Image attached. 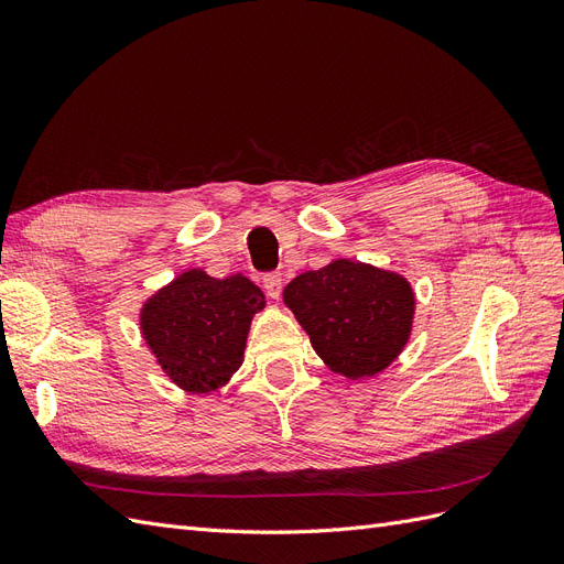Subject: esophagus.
<instances>
[{
    "label": "esophagus",
    "instance_id": "1",
    "mask_svg": "<svg viewBox=\"0 0 564 564\" xmlns=\"http://www.w3.org/2000/svg\"><path fill=\"white\" fill-rule=\"evenodd\" d=\"M263 286L270 299H280L282 294V286H284V280L280 272H268V275H263Z\"/></svg>",
    "mask_w": 564,
    "mask_h": 564
}]
</instances>
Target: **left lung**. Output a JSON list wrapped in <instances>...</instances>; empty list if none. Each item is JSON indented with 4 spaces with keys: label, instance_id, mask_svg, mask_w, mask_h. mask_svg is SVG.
I'll return each mask as SVG.
<instances>
[{
    "label": "left lung",
    "instance_id": "8db88e82",
    "mask_svg": "<svg viewBox=\"0 0 564 564\" xmlns=\"http://www.w3.org/2000/svg\"><path fill=\"white\" fill-rule=\"evenodd\" d=\"M282 296L322 362L350 381L388 369L412 336L414 289L392 270L336 259L294 278Z\"/></svg>",
    "mask_w": 564,
    "mask_h": 564
}]
</instances>
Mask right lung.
Listing matches in <instances>:
<instances>
[{
	"instance_id": "add662e5",
	"label": "right lung",
	"mask_w": 564,
	"mask_h": 564,
	"mask_svg": "<svg viewBox=\"0 0 564 564\" xmlns=\"http://www.w3.org/2000/svg\"><path fill=\"white\" fill-rule=\"evenodd\" d=\"M265 296L249 278H212L202 268L181 272L141 308V334L172 383L207 395L242 367L253 315Z\"/></svg>"
}]
</instances>
